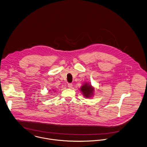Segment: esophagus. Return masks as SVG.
Returning <instances> with one entry per match:
<instances>
[{
  "label": "esophagus",
  "mask_w": 147,
  "mask_h": 147,
  "mask_svg": "<svg viewBox=\"0 0 147 147\" xmlns=\"http://www.w3.org/2000/svg\"><path fill=\"white\" fill-rule=\"evenodd\" d=\"M67 86H68L69 88H73V84H70H70H67Z\"/></svg>",
  "instance_id": "1"
}]
</instances>
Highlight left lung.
Instances as JSON below:
<instances>
[{
    "instance_id": "8db88e82",
    "label": "left lung",
    "mask_w": 147,
    "mask_h": 147,
    "mask_svg": "<svg viewBox=\"0 0 147 147\" xmlns=\"http://www.w3.org/2000/svg\"><path fill=\"white\" fill-rule=\"evenodd\" d=\"M80 90L85 98H90L94 94V88L92 87L91 85H89L88 83L84 84Z\"/></svg>"
}]
</instances>
